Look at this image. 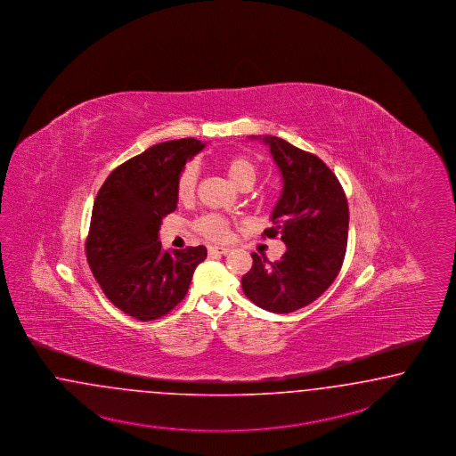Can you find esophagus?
<instances>
[{
    "label": "esophagus",
    "mask_w": 456,
    "mask_h": 456,
    "mask_svg": "<svg viewBox=\"0 0 456 456\" xmlns=\"http://www.w3.org/2000/svg\"><path fill=\"white\" fill-rule=\"evenodd\" d=\"M229 251H231V249L225 248V246H208V252H210V254H227Z\"/></svg>",
    "instance_id": "obj_1"
}]
</instances>
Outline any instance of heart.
Wrapping results in <instances>:
<instances>
[{
	"mask_svg": "<svg viewBox=\"0 0 456 456\" xmlns=\"http://www.w3.org/2000/svg\"><path fill=\"white\" fill-rule=\"evenodd\" d=\"M231 182L239 189H249L257 180V167L248 157H231L224 161ZM199 180V168L195 163H187L176 180V197L182 202L193 199ZM195 231L208 240H225L229 236V220L219 214H205L195 220Z\"/></svg>",
	"mask_w": 456,
	"mask_h": 456,
	"instance_id": "b5f03b06",
	"label": "heart"
}]
</instances>
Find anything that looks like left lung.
Segmentation results:
<instances>
[{
	"label": "left lung",
	"instance_id": "obj_1",
	"mask_svg": "<svg viewBox=\"0 0 456 456\" xmlns=\"http://www.w3.org/2000/svg\"><path fill=\"white\" fill-rule=\"evenodd\" d=\"M263 142L283 176V193L271 216L274 227L265 236L281 237L288 249L274 263L252 252L242 289L267 312L291 314L322 297L340 273L348 204L338 178L316 155L278 136Z\"/></svg>",
	"mask_w": 456,
	"mask_h": 456
}]
</instances>
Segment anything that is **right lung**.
I'll list each match as a JSON object with an SVG mask.
<instances>
[{"mask_svg":"<svg viewBox=\"0 0 456 456\" xmlns=\"http://www.w3.org/2000/svg\"><path fill=\"white\" fill-rule=\"evenodd\" d=\"M204 142L193 138L159 142L110 172L97 191L87 263L114 306L150 322L165 316L185 298L204 246L161 251L158 231L176 208V180L187 159Z\"/></svg>","mask_w":456,"mask_h":456,"instance_id":"obj_1","label":"right lung"}]
</instances>
